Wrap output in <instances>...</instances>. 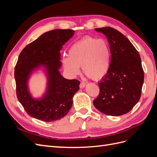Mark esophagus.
I'll list each match as a JSON object with an SVG mask.
<instances>
[{
    "mask_svg": "<svg viewBox=\"0 0 157 157\" xmlns=\"http://www.w3.org/2000/svg\"><path fill=\"white\" fill-rule=\"evenodd\" d=\"M86 83L84 82H80V85H79V86H80V88H84L85 86H86Z\"/></svg>",
    "mask_w": 157,
    "mask_h": 157,
    "instance_id": "34e87169",
    "label": "esophagus"
}]
</instances>
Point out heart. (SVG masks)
I'll use <instances>...</instances> for the list:
<instances>
[{
    "instance_id": "obj_1",
    "label": "heart",
    "mask_w": 157,
    "mask_h": 157,
    "mask_svg": "<svg viewBox=\"0 0 157 157\" xmlns=\"http://www.w3.org/2000/svg\"><path fill=\"white\" fill-rule=\"evenodd\" d=\"M111 58L110 47L105 40L86 36L71 46L68 56L62 59V64L72 77L80 73V66H82L88 77L99 80L108 74Z\"/></svg>"
}]
</instances>
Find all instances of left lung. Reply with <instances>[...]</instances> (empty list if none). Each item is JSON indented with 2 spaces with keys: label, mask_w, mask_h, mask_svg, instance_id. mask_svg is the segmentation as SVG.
Here are the masks:
<instances>
[{
  "label": "left lung",
  "mask_w": 157,
  "mask_h": 157,
  "mask_svg": "<svg viewBox=\"0 0 157 157\" xmlns=\"http://www.w3.org/2000/svg\"><path fill=\"white\" fill-rule=\"evenodd\" d=\"M95 30L106 36L111 59L110 70L98 83L99 94L93 103L107 115H124L141 97L144 72L140 56L130 41L117 29L106 27Z\"/></svg>",
  "instance_id": "1"
}]
</instances>
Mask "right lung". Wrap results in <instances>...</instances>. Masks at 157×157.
Returning a JSON list of instances; mask_svg holds the SVG:
<instances>
[{
	"mask_svg": "<svg viewBox=\"0 0 157 157\" xmlns=\"http://www.w3.org/2000/svg\"><path fill=\"white\" fill-rule=\"evenodd\" d=\"M71 29H54L44 33L26 46L19 56L14 78L19 101L28 115L44 122L58 121L65 117L73 105V97L79 90L80 81L63 78L60 50L74 35ZM40 67L47 72V92L40 99H35L28 90V80L33 70Z\"/></svg>",
	"mask_w": 157,
	"mask_h": 157,
	"instance_id": "add662e5",
	"label": "right lung"
}]
</instances>
